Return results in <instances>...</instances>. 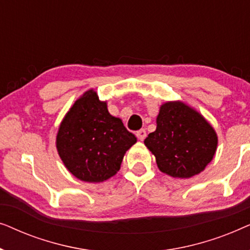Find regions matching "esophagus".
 <instances>
[{"mask_svg": "<svg viewBox=\"0 0 250 250\" xmlns=\"http://www.w3.org/2000/svg\"><path fill=\"white\" fill-rule=\"evenodd\" d=\"M136 136H138V139L140 140V141H143V140H145L146 136V131L145 128L140 129V131L136 132Z\"/></svg>", "mask_w": 250, "mask_h": 250, "instance_id": "obj_1", "label": "esophagus"}]
</instances>
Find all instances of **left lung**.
Listing matches in <instances>:
<instances>
[{"label":"left lung","instance_id":"8db88e82","mask_svg":"<svg viewBox=\"0 0 250 250\" xmlns=\"http://www.w3.org/2000/svg\"><path fill=\"white\" fill-rule=\"evenodd\" d=\"M145 145L163 173L189 179L211 162L217 135L199 112L183 102L172 101L160 107L156 131L150 133Z\"/></svg>","mask_w":250,"mask_h":250}]
</instances>
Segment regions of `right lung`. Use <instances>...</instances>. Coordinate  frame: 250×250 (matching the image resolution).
Listing matches in <instances>:
<instances>
[{"label":"right lung","instance_id":"add662e5","mask_svg":"<svg viewBox=\"0 0 250 250\" xmlns=\"http://www.w3.org/2000/svg\"><path fill=\"white\" fill-rule=\"evenodd\" d=\"M135 142V135L122 119L109 114L107 104L93 90L75 101L57 134V149L64 166L77 179L91 183L114 176Z\"/></svg>","mask_w":250,"mask_h":250}]
</instances>
